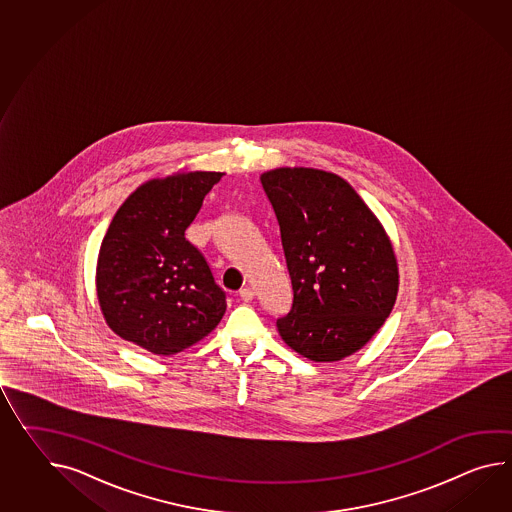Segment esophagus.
<instances>
[{
	"mask_svg": "<svg viewBox=\"0 0 512 512\" xmlns=\"http://www.w3.org/2000/svg\"><path fill=\"white\" fill-rule=\"evenodd\" d=\"M240 298H242V301H246V303H248V301L255 298V290L251 287L242 288V290H240Z\"/></svg>",
	"mask_w": 512,
	"mask_h": 512,
	"instance_id": "1",
	"label": "esophagus"
}]
</instances>
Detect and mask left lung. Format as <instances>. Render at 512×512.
Segmentation results:
<instances>
[{
	"instance_id": "1",
	"label": "left lung",
	"mask_w": 512,
	"mask_h": 512,
	"mask_svg": "<svg viewBox=\"0 0 512 512\" xmlns=\"http://www.w3.org/2000/svg\"><path fill=\"white\" fill-rule=\"evenodd\" d=\"M261 183L294 292L277 331L311 361H340L374 337L396 303L390 238L348 181L331 172L275 168Z\"/></svg>"
}]
</instances>
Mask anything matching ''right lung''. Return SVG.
I'll return each mask as SVG.
<instances>
[{
	"label": "right lung",
	"mask_w": 512,
	"mask_h": 512,
	"mask_svg": "<svg viewBox=\"0 0 512 512\" xmlns=\"http://www.w3.org/2000/svg\"><path fill=\"white\" fill-rule=\"evenodd\" d=\"M222 175L151 179L114 214L101 242L96 290L118 337L155 355H174L220 324L225 292L185 231Z\"/></svg>",
	"instance_id": "1"
}]
</instances>
